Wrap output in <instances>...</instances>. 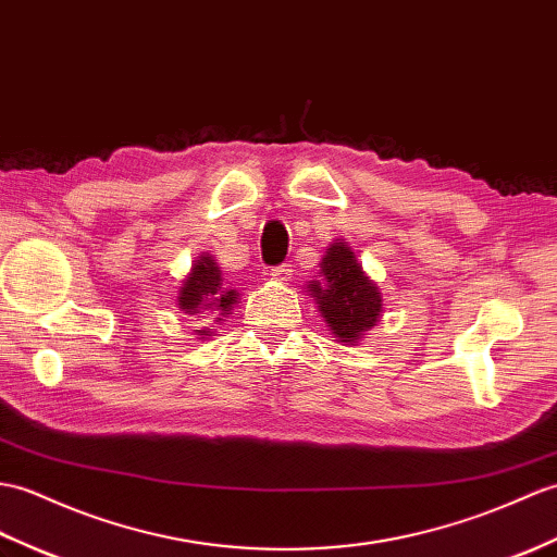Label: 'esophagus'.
<instances>
[{
	"mask_svg": "<svg viewBox=\"0 0 557 557\" xmlns=\"http://www.w3.org/2000/svg\"><path fill=\"white\" fill-rule=\"evenodd\" d=\"M292 273H294V270H292L289 263H282V265H275V268H273V277L280 280V282H289V280H292Z\"/></svg>",
	"mask_w": 557,
	"mask_h": 557,
	"instance_id": "34e87169",
	"label": "esophagus"
}]
</instances>
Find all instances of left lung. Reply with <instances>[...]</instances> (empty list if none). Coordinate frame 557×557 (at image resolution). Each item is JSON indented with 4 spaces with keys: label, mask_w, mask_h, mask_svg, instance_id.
<instances>
[{
    "label": "left lung",
    "mask_w": 557,
    "mask_h": 557,
    "mask_svg": "<svg viewBox=\"0 0 557 557\" xmlns=\"http://www.w3.org/2000/svg\"><path fill=\"white\" fill-rule=\"evenodd\" d=\"M318 310L337 342L354 344L382 315V292L366 273L346 242H334L320 263V280L308 284Z\"/></svg>",
    "instance_id": "left-lung-1"
}]
</instances>
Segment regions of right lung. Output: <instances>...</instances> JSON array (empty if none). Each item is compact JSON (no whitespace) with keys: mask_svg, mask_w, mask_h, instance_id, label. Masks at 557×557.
I'll list each match as a JSON object with an SVG mask.
<instances>
[{"mask_svg":"<svg viewBox=\"0 0 557 557\" xmlns=\"http://www.w3.org/2000/svg\"><path fill=\"white\" fill-rule=\"evenodd\" d=\"M237 292L227 289L220 277V268L209 253L199 256L191 265V273L183 282L177 294V308H183L187 315H230V310L237 304ZM220 318H215L218 322ZM199 334V339L211 337V330H194Z\"/></svg>","mask_w":557,"mask_h":557,"instance_id":"right-lung-1","label":"right lung"}]
</instances>
